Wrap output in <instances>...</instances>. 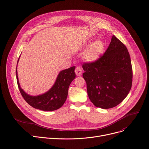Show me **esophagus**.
I'll use <instances>...</instances> for the list:
<instances>
[{"label":"esophagus","instance_id":"obj_1","mask_svg":"<svg viewBox=\"0 0 149 149\" xmlns=\"http://www.w3.org/2000/svg\"><path fill=\"white\" fill-rule=\"evenodd\" d=\"M75 74H76V75L77 76L81 75V74H82V69H81V68L79 67V66L77 67L76 68H75Z\"/></svg>","mask_w":149,"mask_h":149}]
</instances>
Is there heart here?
I'll use <instances>...</instances> for the list:
<instances>
[{
    "label": "heart",
    "mask_w": 149,
    "mask_h": 149,
    "mask_svg": "<svg viewBox=\"0 0 149 149\" xmlns=\"http://www.w3.org/2000/svg\"><path fill=\"white\" fill-rule=\"evenodd\" d=\"M104 48V43L101 40L91 43L85 50L83 54L84 59L88 62L97 61L100 57Z\"/></svg>",
    "instance_id": "b5f03b06"
}]
</instances>
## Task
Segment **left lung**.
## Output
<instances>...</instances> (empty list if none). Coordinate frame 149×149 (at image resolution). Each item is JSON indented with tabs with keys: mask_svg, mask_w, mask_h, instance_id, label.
<instances>
[{
	"mask_svg": "<svg viewBox=\"0 0 149 149\" xmlns=\"http://www.w3.org/2000/svg\"><path fill=\"white\" fill-rule=\"evenodd\" d=\"M83 68L88 97L97 107L105 109L115 107L125 99L131 88L130 54L115 36L103 55L95 62L83 63Z\"/></svg>",
	"mask_w": 149,
	"mask_h": 149,
	"instance_id": "obj_1",
	"label": "left lung"
}]
</instances>
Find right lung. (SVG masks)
I'll list each match as a JSON object with an SVG mask.
<instances>
[{
	"label": "right lung",
	"mask_w": 149,
	"mask_h": 149,
	"mask_svg": "<svg viewBox=\"0 0 149 149\" xmlns=\"http://www.w3.org/2000/svg\"><path fill=\"white\" fill-rule=\"evenodd\" d=\"M75 66H72L68 69L61 71L52 87L45 93L36 96L29 95L21 88L17 70V84L22 96L26 102L35 109L45 111H53L59 109L65 102L69 86L75 78Z\"/></svg>",
	"instance_id": "right-lung-1"
}]
</instances>
